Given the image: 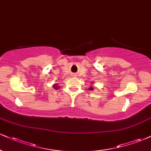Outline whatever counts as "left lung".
Instances as JSON below:
<instances>
[{
    "instance_id": "obj_1",
    "label": "left lung",
    "mask_w": 151,
    "mask_h": 151,
    "mask_svg": "<svg viewBox=\"0 0 151 151\" xmlns=\"http://www.w3.org/2000/svg\"><path fill=\"white\" fill-rule=\"evenodd\" d=\"M93 88H95V86H91L89 88H88V90H90V91H93Z\"/></svg>"
}]
</instances>
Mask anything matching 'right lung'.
I'll list each match as a JSON object with an SVG mask.
<instances>
[{
	"instance_id": "1",
	"label": "right lung",
	"mask_w": 151,
	"mask_h": 151,
	"mask_svg": "<svg viewBox=\"0 0 151 151\" xmlns=\"http://www.w3.org/2000/svg\"><path fill=\"white\" fill-rule=\"evenodd\" d=\"M52 87H53L54 89H55V90H57V89H58V88H60V87L58 86V83H55V84H53V86H52Z\"/></svg>"
}]
</instances>
